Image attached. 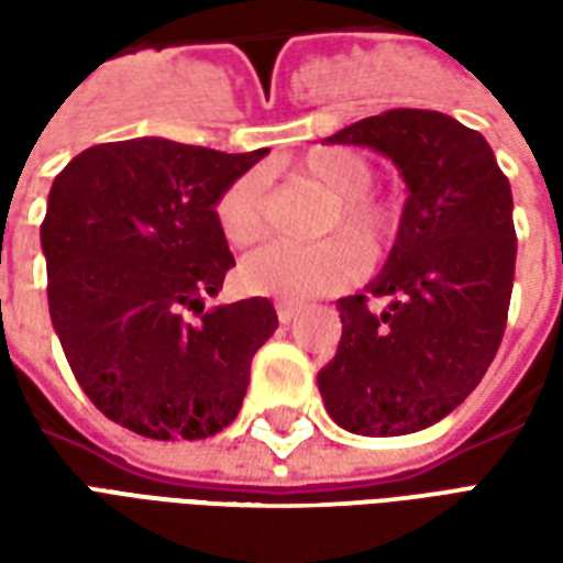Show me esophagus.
<instances>
[{"instance_id":"34e87169","label":"esophagus","mask_w":563,"mask_h":563,"mask_svg":"<svg viewBox=\"0 0 563 563\" xmlns=\"http://www.w3.org/2000/svg\"><path fill=\"white\" fill-rule=\"evenodd\" d=\"M295 313H298V305H289V301H277V319H280L283 325H286V322H292Z\"/></svg>"}]
</instances>
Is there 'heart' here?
Here are the masks:
<instances>
[{
  "instance_id": "1",
  "label": "heart",
  "mask_w": 563,
  "mask_h": 563,
  "mask_svg": "<svg viewBox=\"0 0 563 563\" xmlns=\"http://www.w3.org/2000/svg\"><path fill=\"white\" fill-rule=\"evenodd\" d=\"M295 174L322 189L331 208L322 213L319 232L331 234L317 244H268L238 265V280L250 295L305 301L341 292L362 277L367 265L389 256L398 238V208L374 196V165L353 147H317L298 162ZM217 225L232 246H250L268 225V192L258 172L241 174L217 198Z\"/></svg>"
}]
</instances>
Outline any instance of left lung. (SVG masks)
I'll return each instance as SVG.
<instances>
[{
  "label": "left lung",
  "instance_id": "left-lung-1",
  "mask_svg": "<svg viewBox=\"0 0 563 563\" xmlns=\"http://www.w3.org/2000/svg\"><path fill=\"white\" fill-rule=\"evenodd\" d=\"M395 162L407 184L398 238L365 292L338 301L341 343L319 371L334 422L398 437L440 422L471 395L507 329L512 192L488 141L440 111L398 108L331 135Z\"/></svg>",
  "mask_w": 563,
  "mask_h": 563
}]
</instances>
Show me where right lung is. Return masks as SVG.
<instances>
[{
    "instance_id": "add662e5",
    "label": "right lung",
    "mask_w": 563,
    "mask_h": 563,
    "mask_svg": "<svg viewBox=\"0 0 563 563\" xmlns=\"http://www.w3.org/2000/svg\"><path fill=\"white\" fill-rule=\"evenodd\" d=\"M265 153L132 139L56 174L42 222L51 322L111 422L153 440H205L234 422L277 310L246 298L205 313L234 265L213 208Z\"/></svg>"
}]
</instances>
